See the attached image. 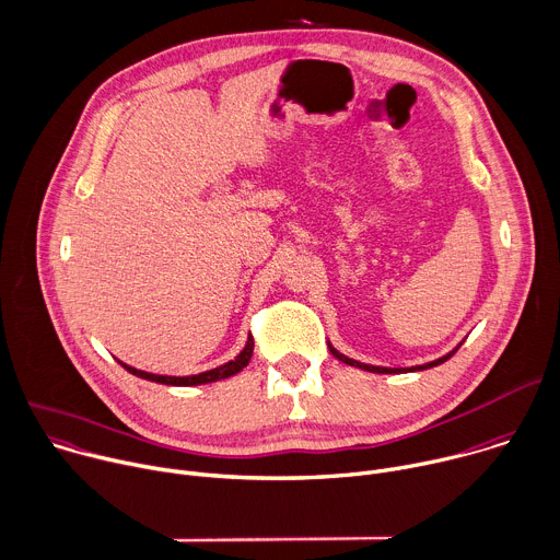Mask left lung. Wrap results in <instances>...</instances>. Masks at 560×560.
I'll return each instance as SVG.
<instances>
[{"label": "left lung", "mask_w": 560, "mask_h": 560, "mask_svg": "<svg viewBox=\"0 0 560 560\" xmlns=\"http://www.w3.org/2000/svg\"><path fill=\"white\" fill-rule=\"evenodd\" d=\"M328 349H330V353H332L335 358H338L340 362H345V364H351V366H358V369H364V371H371V373H406V371H425V369H432V366H436V364H443L445 360H451V358L457 353V349H455L453 353L443 355V358H439V360H434V362H428V364H423V366H412V369H384V366H369V364L355 362V360H351V358H347V355L338 353V351H335L332 347H328Z\"/></svg>", "instance_id": "8db88e82"}]
</instances>
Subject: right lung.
I'll return each instance as SVG.
<instances>
[{"label": "right lung", "instance_id": "1", "mask_svg": "<svg viewBox=\"0 0 560 560\" xmlns=\"http://www.w3.org/2000/svg\"><path fill=\"white\" fill-rule=\"evenodd\" d=\"M252 355H254V338L249 335L247 347L243 349V353H241L236 360H232V362H228V364H222V366H218V369H211V371L198 373V375H187V377H167V375H154V373H145V371L132 369V366H128V364H124V362H119V364H121L128 373H132V375L141 377V380L156 382V384H167V386H198V384L218 382V380H225V377H232V375L241 373V371L249 364Z\"/></svg>", "mask_w": 560, "mask_h": 560}]
</instances>
